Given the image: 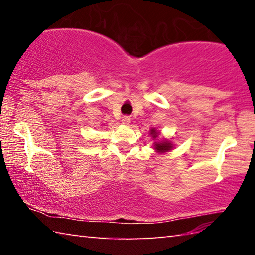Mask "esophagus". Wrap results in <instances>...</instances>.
I'll return each mask as SVG.
<instances>
[{"mask_svg": "<svg viewBox=\"0 0 255 255\" xmlns=\"http://www.w3.org/2000/svg\"><path fill=\"white\" fill-rule=\"evenodd\" d=\"M122 122L125 125H129V124H130V122H131V119H130V117H129V116H124L123 119H122Z\"/></svg>", "mask_w": 255, "mask_h": 255, "instance_id": "34e87169", "label": "esophagus"}]
</instances>
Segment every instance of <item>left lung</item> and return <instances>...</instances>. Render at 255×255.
I'll use <instances>...</instances> for the list:
<instances>
[{"mask_svg": "<svg viewBox=\"0 0 255 255\" xmlns=\"http://www.w3.org/2000/svg\"><path fill=\"white\" fill-rule=\"evenodd\" d=\"M150 135L154 138V139H156L158 137V132L155 130V129H150L149 131ZM154 148L156 150L157 153H165V152H170V150L173 148V144L171 143L169 140H162V141H156V143H154Z\"/></svg>", "mask_w": 255, "mask_h": 255, "instance_id": "obj_1", "label": "left lung"}]
</instances>
